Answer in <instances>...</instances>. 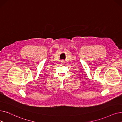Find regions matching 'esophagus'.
<instances>
[{"mask_svg":"<svg viewBox=\"0 0 122 122\" xmlns=\"http://www.w3.org/2000/svg\"><path fill=\"white\" fill-rule=\"evenodd\" d=\"M61 63H62V64H64V63H65V62H64V61H61Z\"/></svg>","mask_w":122,"mask_h":122,"instance_id":"obj_1","label":"esophagus"}]
</instances>
